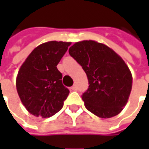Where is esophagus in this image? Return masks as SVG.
Masks as SVG:
<instances>
[{"label":"esophagus","mask_w":149,"mask_h":149,"mask_svg":"<svg viewBox=\"0 0 149 149\" xmlns=\"http://www.w3.org/2000/svg\"><path fill=\"white\" fill-rule=\"evenodd\" d=\"M72 91H77V86L76 84H74V85H73V86L72 87Z\"/></svg>","instance_id":"obj_1"}]
</instances>
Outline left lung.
<instances>
[{
    "label": "left lung",
    "mask_w": 149,
    "mask_h": 149,
    "mask_svg": "<svg viewBox=\"0 0 149 149\" xmlns=\"http://www.w3.org/2000/svg\"><path fill=\"white\" fill-rule=\"evenodd\" d=\"M68 52L87 75L89 85L81 96L86 109L101 118L118 115L127 104L132 84L131 72L121 57L94 40L77 42Z\"/></svg>",
    "instance_id": "left-lung-1"
}]
</instances>
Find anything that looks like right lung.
Here are the masks:
<instances>
[{
  "label": "right lung",
  "mask_w": 149,
  "mask_h": 149,
  "mask_svg": "<svg viewBox=\"0 0 149 149\" xmlns=\"http://www.w3.org/2000/svg\"><path fill=\"white\" fill-rule=\"evenodd\" d=\"M70 42L49 41L40 45L21 65L17 90L26 109L35 116L50 117L61 109L68 94L56 65Z\"/></svg>",
  "instance_id": "add662e5"
}]
</instances>
